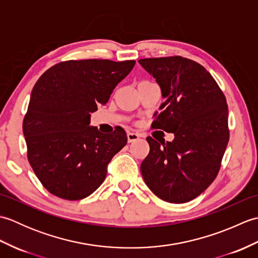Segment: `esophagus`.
<instances>
[{
    "mask_svg": "<svg viewBox=\"0 0 258 258\" xmlns=\"http://www.w3.org/2000/svg\"><path fill=\"white\" fill-rule=\"evenodd\" d=\"M141 138V135L138 133H133V132H130L127 133V142L128 143H132V142L138 141Z\"/></svg>",
    "mask_w": 258,
    "mask_h": 258,
    "instance_id": "esophagus-1",
    "label": "esophagus"
}]
</instances>
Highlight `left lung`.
I'll return each instance as SVG.
<instances>
[{
  "label": "left lung",
  "instance_id": "obj_1",
  "mask_svg": "<svg viewBox=\"0 0 258 258\" xmlns=\"http://www.w3.org/2000/svg\"><path fill=\"white\" fill-rule=\"evenodd\" d=\"M165 98L152 127L174 133L172 142L147 138L150 153L141 164L146 185L168 203L201 195L217 176L229 140L225 95L213 76L182 56L139 59Z\"/></svg>",
  "mask_w": 258,
  "mask_h": 258
}]
</instances>
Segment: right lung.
Listing matches in <instances>:
<instances>
[{"label": "right lung", "instance_id": "add662e5", "mask_svg": "<svg viewBox=\"0 0 258 258\" xmlns=\"http://www.w3.org/2000/svg\"><path fill=\"white\" fill-rule=\"evenodd\" d=\"M135 61L80 59L54 65L32 90L23 120L27 160L42 185L59 199L79 201L104 182L107 165L127 143L123 128L104 135L90 126Z\"/></svg>", "mask_w": 258, "mask_h": 258}]
</instances>
